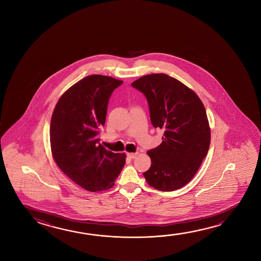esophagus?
I'll return each instance as SVG.
<instances>
[{
  "mask_svg": "<svg viewBox=\"0 0 261 261\" xmlns=\"http://www.w3.org/2000/svg\"><path fill=\"white\" fill-rule=\"evenodd\" d=\"M137 154H138V153H128L127 156L129 158H131V159H135V158H137Z\"/></svg>",
  "mask_w": 261,
  "mask_h": 261,
  "instance_id": "esophagus-1",
  "label": "esophagus"
}]
</instances>
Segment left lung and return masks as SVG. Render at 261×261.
<instances>
[{
	"mask_svg": "<svg viewBox=\"0 0 261 261\" xmlns=\"http://www.w3.org/2000/svg\"><path fill=\"white\" fill-rule=\"evenodd\" d=\"M144 94L154 128L164 130L163 141L147 151L151 167L143 173L160 191L183 188L196 175L207 154L210 128L205 107L196 93L165 73H152L133 82Z\"/></svg>",
	"mask_w": 261,
	"mask_h": 261,
	"instance_id": "obj_1",
	"label": "left lung"
}]
</instances>
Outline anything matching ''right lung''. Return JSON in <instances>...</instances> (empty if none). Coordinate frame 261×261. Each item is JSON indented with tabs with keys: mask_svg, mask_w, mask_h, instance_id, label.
Returning a JSON list of instances; mask_svg holds the SVG:
<instances>
[{
	"mask_svg": "<svg viewBox=\"0 0 261 261\" xmlns=\"http://www.w3.org/2000/svg\"><path fill=\"white\" fill-rule=\"evenodd\" d=\"M122 84L100 74L85 77L61 96L51 116L55 161L69 178L91 192L112 188L125 163V154L106 149L99 139L109 98Z\"/></svg>",
	"mask_w": 261,
	"mask_h": 261,
	"instance_id": "add662e5",
	"label": "right lung"
}]
</instances>
